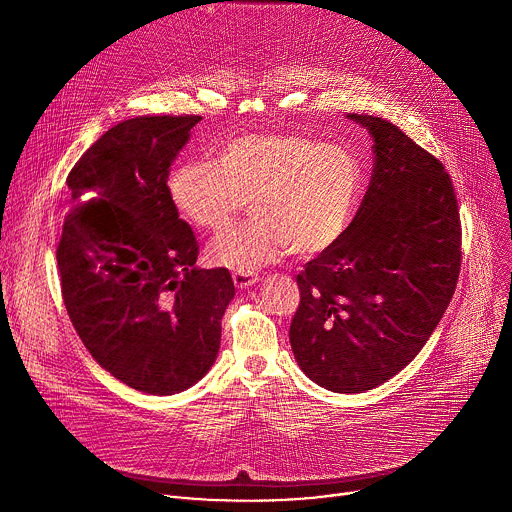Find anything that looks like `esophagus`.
<instances>
[{
    "mask_svg": "<svg viewBox=\"0 0 512 512\" xmlns=\"http://www.w3.org/2000/svg\"><path fill=\"white\" fill-rule=\"evenodd\" d=\"M259 281V275H255V273H233V283L237 285V287H249V285H253V283H257Z\"/></svg>",
    "mask_w": 512,
    "mask_h": 512,
    "instance_id": "obj_1",
    "label": "esophagus"
}]
</instances>
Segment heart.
<instances>
[{"mask_svg": "<svg viewBox=\"0 0 512 512\" xmlns=\"http://www.w3.org/2000/svg\"><path fill=\"white\" fill-rule=\"evenodd\" d=\"M356 158L336 145L287 135H245L212 162L178 166L168 190L196 229L223 231L253 200L255 216L208 247L212 265L253 273L283 257H318L346 237L360 198Z\"/></svg>", "mask_w": 512, "mask_h": 512, "instance_id": "1", "label": "heart"}]
</instances>
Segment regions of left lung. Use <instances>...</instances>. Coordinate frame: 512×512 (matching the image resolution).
Returning <instances> with one entry per match:
<instances>
[{"label":"left lung","instance_id":"1","mask_svg":"<svg viewBox=\"0 0 512 512\" xmlns=\"http://www.w3.org/2000/svg\"><path fill=\"white\" fill-rule=\"evenodd\" d=\"M367 127L375 166L346 237L298 273L289 342L300 369L334 393H362L417 356L448 310L462 265L458 198L444 164L397 125Z\"/></svg>","mask_w":512,"mask_h":512}]
</instances>
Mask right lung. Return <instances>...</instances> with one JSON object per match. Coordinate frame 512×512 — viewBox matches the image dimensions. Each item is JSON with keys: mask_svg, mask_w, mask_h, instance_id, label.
Returning a JSON list of instances; mask_svg holds the SVG:
<instances>
[{"mask_svg": "<svg viewBox=\"0 0 512 512\" xmlns=\"http://www.w3.org/2000/svg\"><path fill=\"white\" fill-rule=\"evenodd\" d=\"M200 115H143L103 133L70 170L56 249L62 300L101 367L150 395L200 381L235 298L229 269H198V241L168 190Z\"/></svg>", "mask_w": 512, "mask_h": 512, "instance_id": "right-lung-1", "label": "right lung"}]
</instances>
